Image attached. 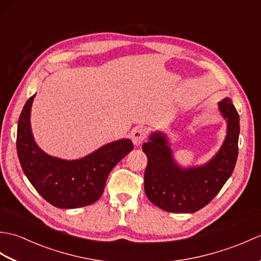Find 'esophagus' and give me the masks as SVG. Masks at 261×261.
I'll list each match as a JSON object with an SVG mask.
<instances>
[{"mask_svg": "<svg viewBox=\"0 0 261 261\" xmlns=\"http://www.w3.org/2000/svg\"><path fill=\"white\" fill-rule=\"evenodd\" d=\"M145 138H146V131L143 129H136L131 135L132 142H134L136 146L141 145L143 140H145Z\"/></svg>", "mask_w": 261, "mask_h": 261, "instance_id": "34e87169", "label": "esophagus"}]
</instances>
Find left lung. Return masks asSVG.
I'll return each mask as SVG.
<instances>
[{
	"label": "left lung",
	"mask_w": 261,
	"mask_h": 261,
	"mask_svg": "<svg viewBox=\"0 0 261 261\" xmlns=\"http://www.w3.org/2000/svg\"><path fill=\"white\" fill-rule=\"evenodd\" d=\"M226 122V135L219 151L207 163L181 167L174 158L168 137L153 131L142 145L148 165L145 171V192L156 206L173 213H194L216 196L233 173L238 158L239 114L230 97L218 103Z\"/></svg>",
	"instance_id": "1"
}]
</instances>
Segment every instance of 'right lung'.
Segmentation results:
<instances>
[{
    "instance_id": "add662e5",
    "label": "right lung",
    "mask_w": 261,
    "mask_h": 261,
    "mask_svg": "<svg viewBox=\"0 0 261 261\" xmlns=\"http://www.w3.org/2000/svg\"><path fill=\"white\" fill-rule=\"evenodd\" d=\"M35 95L24 104L18 122L16 151L21 167L36 191L59 208L87 206L102 196L108 176L132 149L130 139L107 143L80 159L50 156L37 145L31 129Z\"/></svg>"
}]
</instances>
